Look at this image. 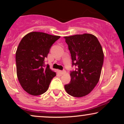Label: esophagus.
I'll return each instance as SVG.
<instances>
[{
	"mask_svg": "<svg viewBox=\"0 0 124 124\" xmlns=\"http://www.w3.org/2000/svg\"><path fill=\"white\" fill-rule=\"evenodd\" d=\"M60 73L62 74H65V73H66V71L65 70H62V71H60Z\"/></svg>",
	"mask_w": 124,
	"mask_h": 124,
	"instance_id": "1",
	"label": "esophagus"
}]
</instances>
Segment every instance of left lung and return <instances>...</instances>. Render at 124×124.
<instances>
[{"instance_id": "1", "label": "left lung", "mask_w": 124, "mask_h": 124, "mask_svg": "<svg viewBox=\"0 0 124 124\" xmlns=\"http://www.w3.org/2000/svg\"><path fill=\"white\" fill-rule=\"evenodd\" d=\"M72 60V65L77 67L70 72L71 80L64 86L68 94L74 97L89 94L101 77L104 53L99 40L91 34L65 37Z\"/></svg>"}]
</instances>
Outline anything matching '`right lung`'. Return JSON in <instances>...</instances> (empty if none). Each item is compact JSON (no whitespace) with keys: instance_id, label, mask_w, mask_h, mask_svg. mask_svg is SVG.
I'll list each match as a JSON object with an SVG mask.
<instances>
[{"instance_id":"1","label":"right lung","mask_w":124,"mask_h":124,"mask_svg":"<svg viewBox=\"0 0 124 124\" xmlns=\"http://www.w3.org/2000/svg\"><path fill=\"white\" fill-rule=\"evenodd\" d=\"M60 38L43 32L33 31L23 37L16 52L17 76L23 89L31 95H39L48 89L56 72L45 59L54 42Z\"/></svg>"}]
</instances>
